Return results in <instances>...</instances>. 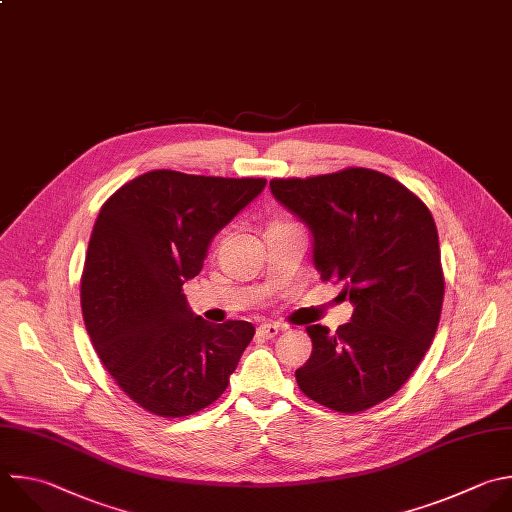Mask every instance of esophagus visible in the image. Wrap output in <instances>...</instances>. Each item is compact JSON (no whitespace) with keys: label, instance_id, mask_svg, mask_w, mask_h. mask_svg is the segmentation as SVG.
<instances>
[{"label":"esophagus","instance_id":"34e87169","mask_svg":"<svg viewBox=\"0 0 512 512\" xmlns=\"http://www.w3.org/2000/svg\"><path fill=\"white\" fill-rule=\"evenodd\" d=\"M277 333H279V325H275V323H261L257 327V337H263V339H271Z\"/></svg>","mask_w":512,"mask_h":512}]
</instances>
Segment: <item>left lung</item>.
<instances>
[{"label": "left lung", "mask_w": 512, "mask_h": 512, "mask_svg": "<svg viewBox=\"0 0 512 512\" xmlns=\"http://www.w3.org/2000/svg\"><path fill=\"white\" fill-rule=\"evenodd\" d=\"M269 185L311 229L321 281L342 283L356 305L335 333L305 327L313 352L297 386L333 412L370 410L410 380L438 329L444 271L432 213L408 187L362 166Z\"/></svg>", "instance_id": "left-lung-1"}]
</instances>
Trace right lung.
Masks as SVG:
<instances>
[{
	"label": "right lung",
	"mask_w": 512,
	"mask_h": 512,
	"mask_svg": "<svg viewBox=\"0 0 512 512\" xmlns=\"http://www.w3.org/2000/svg\"><path fill=\"white\" fill-rule=\"evenodd\" d=\"M265 183L160 168L122 185L100 209L80 281L84 323L118 388L154 416L211 406L251 344L249 321L213 325L193 315L183 285Z\"/></svg>",
	"instance_id": "obj_1"
}]
</instances>
